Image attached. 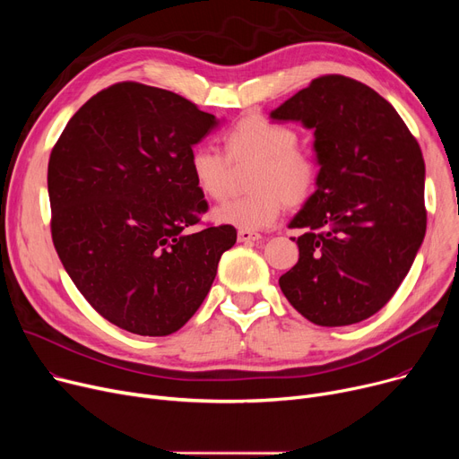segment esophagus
I'll list each match as a JSON object with an SVG mask.
<instances>
[{
	"mask_svg": "<svg viewBox=\"0 0 459 459\" xmlns=\"http://www.w3.org/2000/svg\"><path fill=\"white\" fill-rule=\"evenodd\" d=\"M262 236L258 232L253 230H238V242L239 244H251V242H258Z\"/></svg>",
	"mask_w": 459,
	"mask_h": 459,
	"instance_id": "esophagus-1",
	"label": "esophagus"
}]
</instances>
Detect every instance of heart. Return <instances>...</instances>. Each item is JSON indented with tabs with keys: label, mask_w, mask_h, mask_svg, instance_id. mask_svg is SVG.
Wrapping results in <instances>:
<instances>
[{
	"label": "heart",
	"mask_w": 459,
	"mask_h": 459,
	"mask_svg": "<svg viewBox=\"0 0 459 459\" xmlns=\"http://www.w3.org/2000/svg\"><path fill=\"white\" fill-rule=\"evenodd\" d=\"M227 156L234 165L255 163L249 175L251 193L213 208V220L242 230L272 225L282 203L298 206L315 189L318 169L307 152L294 149L296 134L262 115H247L225 134ZM210 147L193 149L189 169L197 187L210 199L227 195L232 167Z\"/></svg>",
	"instance_id": "b5f03b06"
}]
</instances>
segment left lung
<instances>
[{
    "instance_id": "left-lung-1",
    "label": "left lung",
    "mask_w": 459,
    "mask_h": 459,
    "mask_svg": "<svg viewBox=\"0 0 459 459\" xmlns=\"http://www.w3.org/2000/svg\"><path fill=\"white\" fill-rule=\"evenodd\" d=\"M315 132L316 189L288 227L299 260L279 286L308 322L341 327L387 303L426 234L424 158L396 109L368 85L322 76L270 113Z\"/></svg>"
}]
</instances>
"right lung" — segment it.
<instances>
[{
    "mask_svg": "<svg viewBox=\"0 0 459 459\" xmlns=\"http://www.w3.org/2000/svg\"><path fill=\"white\" fill-rule=\"evenodd\" d=\"M220 125L171 91L126 82L85 102L52 151L56 251L83 298L120 329L178 331L236 244L230 225L186 232L208 210L189 156Z\"/></svg>",
    "mask_w": 459,
    "mask_h": 459,
    "instance_id": "obj_1",
    "label": "right lung"
}]
</instances>
